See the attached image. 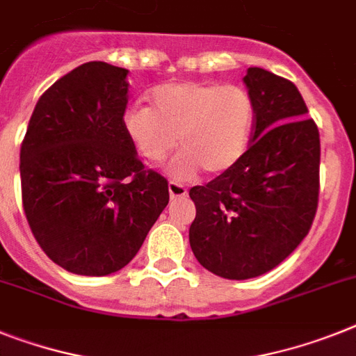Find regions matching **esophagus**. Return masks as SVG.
Masks as SVG:
<instances>
[{"instance_id": "1", "label": "esophagus", "mask_w": 356, "mask_h": 356, "mask_svg": "<svg viewBox=\"0 0 356 356\" xmlns=\"http://www.w3.org/2000/svg\"><path fill=\"white\" fill-rule=\"evenodd\" d=\"M168 192L172 199H181V197L188 195V190L181 183H175V181H170L168 183Z\"/></svg>"}]
</instances>
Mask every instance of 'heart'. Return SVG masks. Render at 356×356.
<instances>
[{"label":"heart","instance_id":"b5f03b06","mask_svg":"<svg viewBox=\"0 0 356 356\" xmlns=\"http://www.w3.org/2000/svg\"><path fill=\"white\" fill-rule=\"evenodd\" d=\"M122 128L136 152L159 163L175 148L168 164L175 179H190L199 170L210 175L228 172L246 154L255 128V103L237 85L170 81L150 92V108L128 106Z\"/></svg>","mask_w":356,"mask_h":356}]
</instances>
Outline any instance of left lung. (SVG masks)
Wrapping results in <instances>:
<instances>
[{"label":"left lung","instance_id":"1","mask_svg":"<svg viewBox=\"0 0 356 356\" xmlns=\"http://www.w3.org/2000/svg\"><path fill=\"white\" fill-rule=\"evenodd\" d=\"M255 103L252 145L243 159L190 197L195 259L232 280L273 270L306 237L318 206L321 137L297 86L264 68H248Z\"/></svg>","mask_w":356,"mask_h":356}]
</instances>
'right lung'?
I'll list each match as a JSON object with an SVG mask.
<instances>
[{"label": "right lung", "instance_id": "obj_1", "mask_svg": "<svg viewBox=\"0 0 356 356\" xmlns=\"http://www.w3.org/2000/svg\"><path fill=\"white\" fill-rule=\"evenodd\" d=\"M127 76L103 61L68 72L41 95L21 143L29 226L70 273L124 268L170 201L168 181L145 168L122 128Z\"/></svg>", "mask_w": 356, "mask_h": 356}]
</instances>
